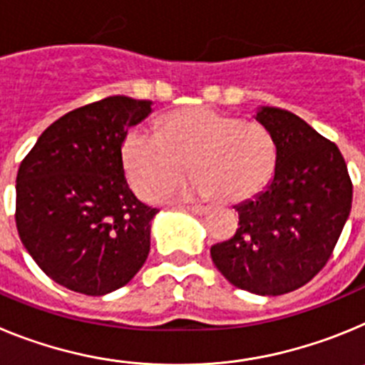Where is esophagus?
Wrapping results in <instances>:
<instances>
[{
    "label": "esophagus",
    "mask_w": 365,
    "mask_h": 365,
    "mask_svg": "<svg viewBox=\"0 0 365 365\" xmlns=\"http://www.w3.org/2000/svg\"><path fill=\"white\" fill-rule=\"evenodd\" d=\"M185 210L192 212V214H195V215H202L208 212V208H206V206H185Z\"/></svg>",
    "instance_id": "1"
}]
</instances>
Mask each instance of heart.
Returning a JSON list of instances; mask_svg holds the SVG:
<instances>
[{"instance_id":"b5f03b06","label":"heart","mask_w":365,"mask_h":365,"mask_svg":"<svg viewBox=\"0 0 365 365\" xmlns=\"http://www.w3.org/2000/svg\"><path fill=\"white\" fill-rule=\"evenodd\" d=\"M131 188L155 199L195 173L186 195L243 202L256 197L276 172L278 146L267 125L212 108L179 109L160 120L159 133L131 128L120 148Z\"/></svg>"}]
</instances>
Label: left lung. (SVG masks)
<instances>
[{"label":"left lung","instance_id":"obj_1","mask_svg":"<svg viewBox=\"0 0 365 365\" xmlns=\"http://www.w3.org/2000/svg\"><path fill=\"white\" fill-rule=\"evenodd\" d=\"M256 118L278 146L274 179L252 201L235 206L237 230L210 254L234 287L279 296L327 265L349 217L353 182L336 144L294 113L263 108Z\"/></svg>","mask_w":365,"mask_h":365}]
</instances>
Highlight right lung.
Returning a JSON list of instances; mask_svg holds the SVG:
<instances>
[{"label": "right lung", "instance_id": "obj_1", "mask_svg": "<svg viewBox=\"0 0 365 365\" xmlns=\"http://www.w3.org/2000/svg\"><path fill=\"white\" fill-rule=\"evenodd\" d=\"M150 106L117 95L69 111L19 164V240L38 267L71 291H117L148 259L151 219L159 210L130 190L120 148L128 128L144 120Z\"/></svg>", "mask_w": 365, "mask_h": 365}]
</instances>
